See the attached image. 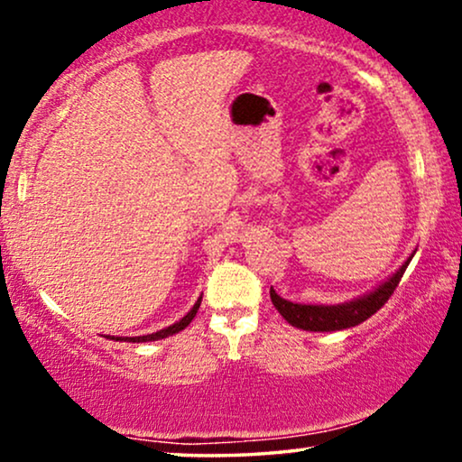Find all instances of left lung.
I'll use <instances>...</instances> for the list:
<instances>
[{
    "instance_id": "8db88e82",
    "label": "left lung",
    "mask_w": 462,
    "mask_h": 462,
    "mask_svg": "<svg viewBox=\"0 0 462 462\" xmlns=\"http://www.w3.org/2000/svg\"><path fill=\"white\" fill-rule=\"evenodd\" d=\"M412 258H408L406 263L402 264L400 271L395 275H391L387 282L381 283L374 292L362 296V299H356L351 302H345V305H299V302H290L282 299L280 294L271 288V300L277 311L282 313V318L292 324L300 330L309 332H334V330H345V328L359 326L362 321L372 318L378 309H381L384 302L391 299V294L395 292L397 283H400L402 275L406 273V267Z\"/></svg>"
}]
</instances>
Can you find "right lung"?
Here are the masks:
<instances>
[{
	"mask_svg": "<svg viewBox=\"0 0 462 462\" xmlns=\"http://www.w3.org/2000/svg\"><path fill=\"white\" fill-rule=\"evenodd\" d=\"M199 305H201V299L195 302L193 305V309L191 311H189L185 318H182L180 321H176V324H172V326H168V328H163V330H160V332H153V334H147V337H125V338H122V337H117V338H113V340H128V343H149V340H160V338H166V337H170V334H176V332H180V330H185V328L191 324V319L195 318V315H198V309H199Z\"/></svg>",
	"mask_w": 462,
	"mask_h": 462,
	"instance_id": "right-lung-1",
	"label": "right lung"
}]
</instances>
